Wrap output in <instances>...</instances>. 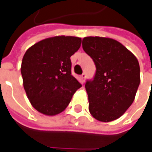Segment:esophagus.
<instances>
[{
	"label": "esophagus",
	"mask_w": 152,
	"mask_h": 152,
	"mask_svg": "<svg viewBox=\"0 0 152 152\" xmlns=\"http://www.w3.org/2000/svg\"><path fill=\"white\" fill-rule=\"evenodd\" d=\"M81 78H82V82H85V78H86V74H82V75H81Z\"/></svg>",
	"instance_id": "34e87169"
}]
</instances>
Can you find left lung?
Here are the masks:
<instances>
[{"instance_id":"obj_1","label":"left lung","mask_w":152,"mask_h":152,"mask_svg":"<svg viewBox=\"0 0 152 152\" xmlns=\"http://www.w3.org/2000/svg\"><path fill=\"white\" fill-rule=\"evenodd\" d=\"M82 48L96 66L94 79L86 83L88 110L99 122L118 119L135 99L139 62L122 44L109 37H84Z\"/></svg>"}]
</instances>
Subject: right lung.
<instances>
[{"mask_svg":"<svg viewBox=\"0 0 152 152\" xmlns=\"http://www.w3.org/2000/svg\"><path fill=\"white\" fill-rule=\"evenodd\" d=\"M82 43L73 36H55L35 43L22 60L23 84L38 112L53 116L63 112L82 85L71 75L70 56Z\"/></svg>","mask_w":152,"mask_h":152,"instance_id":"1","label":"right lung"}]
</instances>
